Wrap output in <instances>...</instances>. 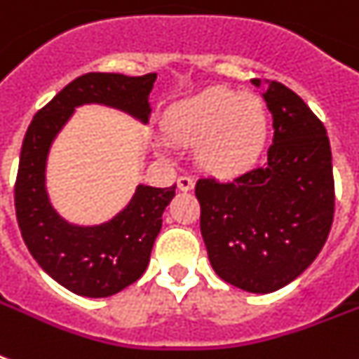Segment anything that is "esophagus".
Here are the masks:
<instances>
[{
  "instance_id": "34e87169",
  "label": "esophagus",
  "mask_w": 359,
  "mask_h": 359,
  "mask_svg": "<svg viewBox=\"0 0 359 359\" xmlns=\"http://www.w3.org/2000/svg\"><path fill=\"white\" fill-rule=\"evenodd\" d=\"M177 186H179L180 191H190L194 190L196 180L191 179V177H188V175H182V177H179V180H177Z\"/></svg>"
}]
</instances>
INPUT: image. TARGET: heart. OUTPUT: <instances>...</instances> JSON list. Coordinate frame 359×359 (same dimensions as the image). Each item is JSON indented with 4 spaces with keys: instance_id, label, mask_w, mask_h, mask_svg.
I'll return each instance as SVG.
<instances>
[{
    "instance_id": "heart-1",
    "label": "heart",
    "mask_w": 359,
    "mask_h": 359,
    "mask_svg": "<svg viewBox=\"0 0 359 359\" xmlns=\"http://www.w3.org/2000/svg\"><path fill=\"white\" fill-rule=\"evenodd\" d=\"M169 140L196 147V158L216 177H235L255 165L268 135V111L255 95L208 89L173 104L162 119Z\"/></svg>"
}]
</instances>
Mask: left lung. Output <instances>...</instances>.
Listing matches in <instances>:
<instances>
[{
  "mask_svg": "<svg viewBox=\"0 0 359 359\" xmlns=\"http://www.w3.org/2000/svg\"><path fill=\"white\" fill-rule=\"evenodd\" d=\"M262 89L273 119L268 162L233 182L199 179L201 235L219 278L248 292H273L306 270L328 238L335 210L332 149L323 121L294 91Z\"/></svg>",
  "mask_w": 359,
  "mask_h": 359,
  "instance_id": "obj_1",
  "label": "left lung"
}]
</instances>
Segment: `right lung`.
<instances>
[{
	"mask_svg": "<svg viewBox=\"0 0 359 359\" xmlns=\"http://www.w3.org/2000/svg\"><path fill=\"white\" fill-rule=\"evenodd\" d=\"M156 74L89 72L70 81L41 108L25 132L14 182V208L27 250L46 273L80 296L104 298L143 276L162 214L175 188L137 186L123 212L98 227H76L59 218L44 188L46 156L76 106L87 102L121 108L147 123L149 93Z\"/></svg>",
	"mask_w": 359,
	"mask_h": 359,
	"instance_id": "obj_1",
	"label": "right lung"
}]
</instances>
